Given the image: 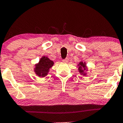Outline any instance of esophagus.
Returning <instances> with one entry per match:
<instances>
[{"mask_svg": "<svg viewBox=\"0 0 123 123\" xmlns=\"http://www.w3.org/2000/svg\"><path fill=\"white\" fill-rule=\"evenodd\" d=\"M62 61H63V62H67L68 61V58H65V59L62 60Z\"/></svg>", "mask_w": 123, "mask_h": 123, "instance_id": "obj_1", "label": "esophagus"}]
</instances>
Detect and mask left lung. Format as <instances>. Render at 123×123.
Here are the masks:
<instances>
[{"label":"left lung","instance_id":"1","mask_svg":"<svg viewBox=\"0 0 123 123\" xmlns=\"http://www.w3.org/2000/svg\"><path fill=\"white\" fill-rule=\"evenodd\" d=\"M79 68V73L81 74H83L84 75H85L86 73L84 72V71H85L86 69V65H85V62H80L79 63L78 65Z\"/></svg>","mask_w":123,"mask_h":123}]
</instances>
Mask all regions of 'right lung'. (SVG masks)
<instances>
[{
    "instance_id": "obj_1",
    "label": "right lung",
    "mask_w": 123,
    "mask_h": 123,
    "mask_svg": "<svg viewBox=\"0 0 123 123\" xmlns=\"http://www.w3.org/2000/svg\"><path fill=\"white\" fill-rule=\"evenodd\" d=\"M54 62L48 57L43 56L41 58L38 65L36 66L34 72L39 77H44L48 74L50 68L54 65Z\"/></svg>"
}]
</instances>
